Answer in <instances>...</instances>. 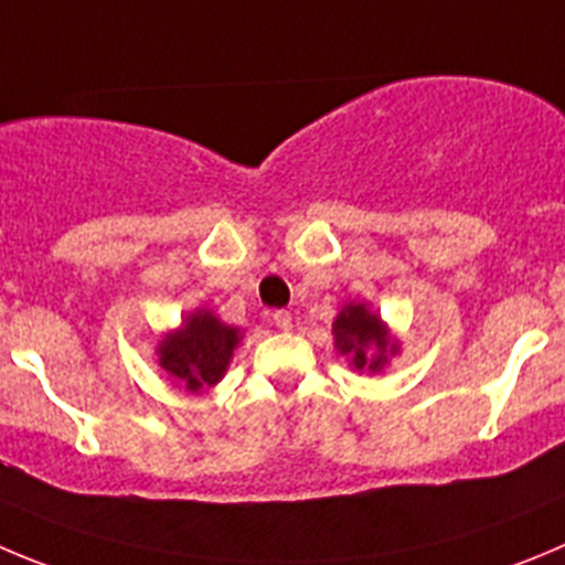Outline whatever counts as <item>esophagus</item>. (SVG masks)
Listing matches in <instances>:
<instances>
[{
  "label": "esophagus",
  "instance_id": "34e87169",
  "mask_svg": "<svg viewBox=\"0 0 565 565\" xmlns=\"http://www.w3.org/2000/svg\"><path fill=\"white\" fill-rule=\"evenodd\" d=\"M273 323H276L281 331H289L292 329V315L284 312V309H278V312H273Z\"/></svg>",
  "mask_w": 565,
  "mask_h": 565
}]
</instances>
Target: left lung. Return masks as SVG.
Returning <instances> with one entry per match:
<instances>
[{"instance_id":"left-lung-1","label":"left lung","mask_w":565,"mask_h":565,"mask_svg":"<svg viewBox=\"0 0 565 565\" xmlns=\"http://www.w3.org/2000/svg\"><path fill=\"white\" fill-rule=\"evenodd\" d=\"M331 334L337 351L348 356V365H354L360 373H379L390 356L398 354V342L367 303H345L331 326Z\"/></svg>"}]
</instances>
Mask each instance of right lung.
<instances>
[{
  "mask_svg": "<svg viewBox=\"0 0 565 565\" xmlns=\"http://www.w3.org/2000/svg\"><path fill=\"white\" fill-rule=\"evenodd\" d=\"M239 340V329L225 326L209 309H198L186 315L181 329L170 331L158 342V365L189 393H203L225 376Z\"/></svg>",
  "mask_w": 565,
  "mask_h": 565,
  "instance_id": "add662e5",
  "label": "right lung"
}]
</instances>
